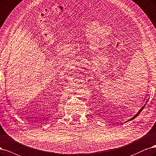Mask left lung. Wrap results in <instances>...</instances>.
<instances>
[{
    "label": "left lung",
    "mask_w": 156,
    "mask_h": 156,
    "mask_svg": "<svg viewBox=\"0 0 156 156\" xmlns=\"http://www.w3.org/2000/svg\"><path fill=\"white\" fill-rule=\"evenodd\" d=\"M145 105H146V104H145ZM145 105H144V106H143V108H141V109H140V110H139V112H137V114H136V115H135V116H134V117H132V119H129V120H128V121H130V120H133V119H135V118H136V117H137V116H138V115H139V114H140V112H142V110H143V109H144V106H145ZM128 121H126V122H128Z\"/></svg>",
    "instance_id": "left-lung-1"
}]
</instances>
